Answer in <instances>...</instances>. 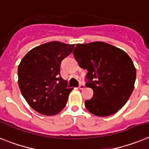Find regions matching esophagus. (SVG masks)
<instances>
[{"mask_svg":"<svg viewBox=\"0 0 149 149\" xmlns=\"http://www.w3.org/2000/svg\"><path fill=\"white\" fill-rule=\"evenodd\" d=\"M84 88H85V85H84V84H80L79 86V90H84Z\"/></svg>","mask_w":149,"mask_h":149,"instance_id":"esophagus-1","label":"esophagus"}]
</instances>
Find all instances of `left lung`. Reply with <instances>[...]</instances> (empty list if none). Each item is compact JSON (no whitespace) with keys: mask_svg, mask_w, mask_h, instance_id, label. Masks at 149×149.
Listing matches in <instances>:
<instances>
[{"mask_svg":"<svg viewBox=\"0 0 149 149\" xmlns=\"http://www.w3.org/2000/svg\"><path fill=\"white\" fill-rule=\"evenodd\" d=\"M79 66L88 70L86 87L93 91L86 109L99 117L118 112L134 90L136 69L125 51L104 42L77 44L73 52Z\"/></svg>","mask_w":149,"mask_h":149,"instance_id":"obj_1","label":"left lung"}]
</instances>
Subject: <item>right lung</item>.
I'll use <instances>...</instances> for the list:
<instances>
[{
    "mask_svg": "<svg viewBox=\"0 0 149 149\" xmlns=\"http://www.w3.org/2000/svg\"><path fill=\"white\" fill-rule=\"evenodd\" d=\"M75 47L49 42L31 49L17 68L18 86L29 106L43 115H55L65 106L72 88L60 76V64Z\"/></svg>",
    "mask_w": 149,
    "mask_h": 149,
    "instance_id": "obj_1",
    "label": "right lung"
}]
</instances>
